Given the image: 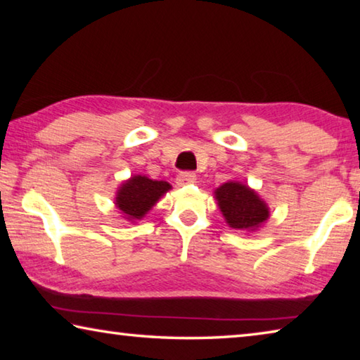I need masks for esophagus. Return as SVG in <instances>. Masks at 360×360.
<instances>
[{
  "label": "esophagus",
  "instance_id": "1",
  "mask_svg": "<svg viewBox=\"0 0 360 360\" xmlns=\"http://www.w3.org/2000/svg\"><path fill=\"white\" fill-rule=\"evenodd\" d=\"M197 181V176L192 172H182L178 174V178H176V184L179 187L182 186H188V184H193V182Z\"/></svg>",
  "mask_w": 360,
  "mask_h": 360
}]
</instances>
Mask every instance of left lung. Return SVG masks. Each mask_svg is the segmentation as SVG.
Listing matches in <instances>:
<instances>
[{
  "label": "left lung",
  "mask_w": 360,
  "mask_h": 360,
  "mask_svg": "<svg viewBox=\"0 0 360 360\" xmlns=\"http://www.w3.org/2000/svg\"><path fill=\"white\" fill-rule=\"evenodd\" d=\"M214 197L225 222L235 230H257L270 217V210L257 192L238 181L224 182Z\"/></svg>",
  "instance_id": "obj_1"
}]
</instances>
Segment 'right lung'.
I'll return each instance as SVG.
<instances>
[{"label": "right lung", "mask_w": 360, "mask_h": 360, "mask_svg": "<svg viewBox=\"0 0 360 360\" xmlns=\"http://www.w3.org/2000/svg\"><path fill=\"white\" fill-rule=\"evenodd\" d=\"M172 186L167 181H154L148 176L135 174L122 182L115 193V206L129 221L143 219Z\"/></svg>", "instance_id": "1"}]
</instances>
